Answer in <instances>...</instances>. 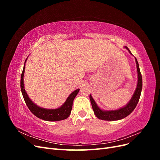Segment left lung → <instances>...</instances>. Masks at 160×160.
Here are the masks:
<instances>
[{
	"instance_id": "left-lung-1",
	"label": "left lung",
	"mask_w": 160,
	"mask_h": 160,
	"mask_svg": "<svg viewBox=\"0 0 160 160\" xmlns=\"http://www.w3.org/2000/svg\"><path fill=\"white\" fill-rule=\"evenodd\" d=\"M124 47L128 50L129 52L131 55H132V52H131V51L126 46ZM135 62H136L137 71H138V85H137L136 89H135L132 99H130L129 103L125 105V107L120 108L119 109H116V110H110V111L102 110L98 107V105H97L95 100L93 99V98H92V96L90 94L89 99L91 103L92 108H93V110L94 111L95 115H96V117L99 118V119L105 120V121H116V120L122 119L125 117H127V116H128L134 110L135 107H136L142 93V77L141 75V72H140L139 64L136 58H135Z\"/></svg>"
}]
</instances>
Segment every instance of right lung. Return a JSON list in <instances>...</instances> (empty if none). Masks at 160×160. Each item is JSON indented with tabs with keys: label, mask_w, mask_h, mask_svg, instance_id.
<instances>
[{
	"label": "right lung",
	"mask_w": 160,
	"mask_h": 160,
	"mask_svg": "<svg viewBox=\"0 0 160 160\" xmlns=\"http://www.w3.org/2000/svg\"><path fill=\"white\" fill-rule=\"evenodd\" d=\"M27 59L25 60L21 77V89L24 100H25L28 108L29 109L31 113L35 115L36 117L43 120L48 121V122H57V121H61L67 119L71 114L72 102H73V100L75 98L76 95L79 93V89H77L72 92V93H71L68 98H67L65 102L59 108L50 109L38 107V105L32 102L31 99L29 98V97L28 96L25 89V86H24L23 77L24 73H25V66Z\"/></svg>",
	"instance_id": "add662e5"
}]
</instances>
